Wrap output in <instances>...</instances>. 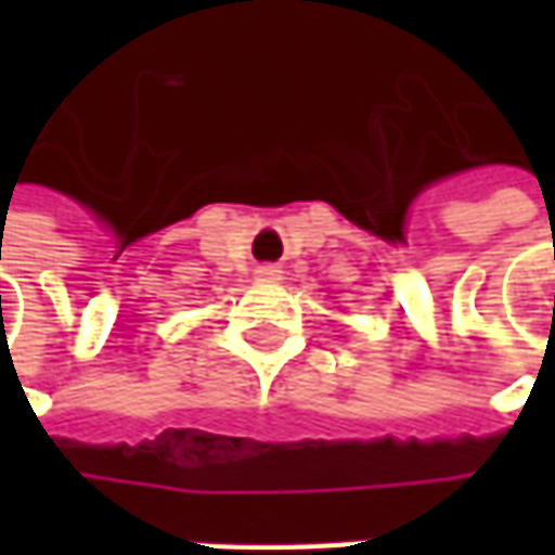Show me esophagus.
Listing matches in <instances>:
<instances>
[{"label": "esophagus", "instance_id": "esophagus-1", "mask_svg": "<svg viewBox=\"0 0 555 555\" xmlns=\"http://www.w3.org/2000/svg\"><path fill=\"white\" fill-rule=\"evenodd\" d=\"M255 273H258V279H264V282H276L282 270H279L276 264H261Z\"/></svg>", "mask_w": 555, "mask_h": 555}]
</instances>
